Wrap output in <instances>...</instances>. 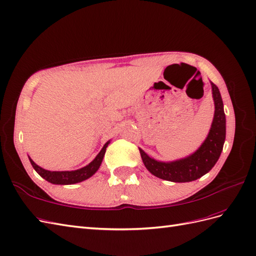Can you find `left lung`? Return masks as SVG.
Listing matches in <instances>:
<instances>
[{
  "mask_svg": "<svg viewBox=\"0 0 256 256\" xmlns=\"http://www.w3.org/2000/svg\"><path fill=\"white\" fill-rule=\"evenodd\" d=\"M211 85L216 112H214L210 132L206 141L194 154L171 162H157L139 148L143 164L152 174L166 181L178 183L190 182L208 174L218 160L225 141L226 120L218 88L213 82H211Z\"/></svg>",
  "mask_w": 256,
  "mask_h": 256,
  "instance_id": "8db88e82",
  "label": "left lung"
}]
</instances>
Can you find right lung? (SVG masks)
I'll return each instance as SVG.
<instances>
[{"instance_id":"obj_1","label":"right lung","mask_w":256,"mask_h":256,"mask_svg":"<svg viewBox=\"0 0 256 256\" xmlns=\"http://www.w3.org/2000/svg\"><path fill=\"white\" fill-rule=\"evenodd\" d=\"M108 143L110 142H106L104 144V146L102 148L100 153L96 155V157L90 164H87L84 168L78 169V170H74V171H48V170H45L43 168L38 167V166L34 162L31 158H29V160H30V162L32 164V167L34 168V170H36L43 178H45L46 181L50 182L52 184H61V185L75 184V183L84 181V180L90 178L92 176H94L96 174V171L99 169L100 164L102 162L103 156H104V154H106V150Z\"/></svg>"}]
</instances>
